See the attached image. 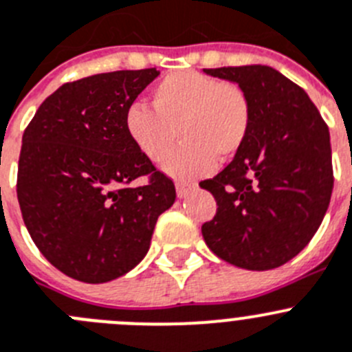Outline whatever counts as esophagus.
<instances>
[{
    "label": "esophagus",
    "instance_id": "34e87169",
    "mask_svg": "<svg viewBox=\"0 0 352 352\" xmlns=\"http://www.w3.org/2000/svg\"><path fill=\"white\" fill-rule=\"evenodd\" d=\"M195 188H197V183L195 182H176V192H178V197H186V195Z\"/></svg>",
    "mask_w": 352,
    "mask_h": 352
}]
</instances>
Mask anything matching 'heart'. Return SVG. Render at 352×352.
<instances>
[{"instance_id":"obj_1","label":"heart","mask_w":352,"mask_h":352,"mask_svg":"<svg viewBox=\"0 0 352 352\" xmlns=\"http://www.w3.org/2000/svg\"><path fill=\"white\" fill-rule=\"evenodd\" d=\"M250 96L241 85L199 71H173L151 89V104L132 102L125 111V132L151 162H162L178 138L179 148L166 169L192 178L212 167L216 157L228 160L250 136Z\"/></svg>"}]
</instances>
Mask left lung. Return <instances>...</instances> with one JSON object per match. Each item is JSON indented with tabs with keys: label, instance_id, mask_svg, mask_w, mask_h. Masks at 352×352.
Segmentation results:
<instances>
[{
	"label": "left lung",
	"instance_id": "obj_1",
	"mask_svg": "<svg viewBox=\"0 0 352 352\" xmlns=\"http://www.w3.org/2000/svg\"><path fill=\"white\" fill-rule=\"evenodd\" d=\"M206 75L250 96V136L230 164L201 182L216 201L202 225L209 250L248 270L281 267L319 228L333 190L330 132L305 90L269 66H227Z\"/></svg>",
	"mask_w": 352,
	"mask_h": 352
}]
</instances>
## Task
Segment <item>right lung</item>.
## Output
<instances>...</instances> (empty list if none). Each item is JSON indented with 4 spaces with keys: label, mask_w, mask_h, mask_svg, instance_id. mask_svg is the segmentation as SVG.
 I'll return each mask as SVG.
<instances>
[{
    "label": "right lung",
    "mask_w": 352,
    "mask_h": 352,
    "mask_svg": "<svg viewBox=\"0 0 352 352\" xmlns=\"http://www.w3.org/2000/svg\"><path fill=\"white\" fill-rule=\"evenodd\" d=\"M159 76L155 67L67 82L48 96L22 136L17 199L31 239L76 281H111L150 248L174 204L169 176L125 132V111ZM146 177L147 183H130Z\"/></svg>",
    "instance_id": "right-lung-1"
}]
</instances>
